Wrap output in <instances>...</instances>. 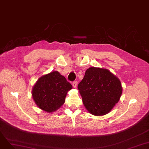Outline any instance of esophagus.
Instances as JSON below:
<instances>
[{
    "label": "esophagus",
    "mask_w": 149,
    "mask_h": 149,
    "mask_svg": "<svg viewBox=\"0 0 149 149\" xmlns=\"http://www.w3.org/2000/svg\"><path fill=\"white\" fill-rule=\"evenodd\" d=\"M77 81H74L73 83H72V86H73V87L74 88H75L77 87Z\"/></svg>",
    "instance_id": "obj_1"
}]
</instances>
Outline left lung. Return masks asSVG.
<instances>
[{
    "mask_svg": "<svg viewBox=\"0 0 149 149\" xmlns=\"http://www.w3.org/2000/svg\"><path fill=\"white\" fill-rule=\"evenodd\" d=\"M78 90L85 107L95 116L111 112L122 94L119 79L108 69L95 67L86 70Z\"/></svg>",
    "mask_w": 149,
    "mask_h": 149,
    "instance_id": "8db88e82",
    "label": "left lung"
}]
</instances>
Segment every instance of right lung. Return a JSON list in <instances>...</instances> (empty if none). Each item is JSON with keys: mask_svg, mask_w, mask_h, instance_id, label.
I'll return each instance as SVG.
<instances>
[{"mask_svg": "<svg viewBox=\"0 0 149 149\" xmlns=\"http://www.w3.org/2000/svg\"><path fill=\"white\" fill-rule=\"evenodd\" d=\"M72 86L58 71H52L37 80L32 88V96L37 106L52 113L61 107L68 92Z\"/></svg>", "mask_w": 149, "mask_h": 149, "instance_id": "right-lung-1", "label": "right lung"}]
</instances>
